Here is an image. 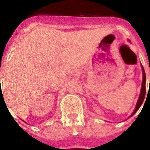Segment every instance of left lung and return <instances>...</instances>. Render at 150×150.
I'll use <instances>...</instances> for the list:
<instances>
[{"instance_id": "left-lung-1", "label": "left lung", "mask_w": 150, "mask_h": 150, "mask_svg": "<svg viewBox=\"0 0 150 150\" xmlns=\"http://www.w3.org/2000/svg\"><path fill=\"white\" fill-rule=\"evenodd\" d=\"M142 71H143V82H142V86H141V90H140V96H139L138 100L137 102V104H136V107H135V109L134 110V112H132V114L129 116L128 118H130L131 116H133L135 112H137L139 110V108L140 107V106L142 105L143 102H144V98H145L146 95V74L145 71H144V67L142 66Z\"/></svg>"}]
</instances>
